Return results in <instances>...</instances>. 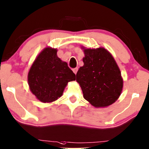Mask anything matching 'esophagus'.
Returning a JSON list of instances; mask_svg holds the SVG:
<instances>
[{
    "mask_svg": "<svg viewBox=\"0 0 149 149\" xmlns=\"http://www.w3.org/2000/svg\"><path fill=\"white\" fill-rule=\"evenodd\" d=\"M72 71H73V72H74L75 74H76L77 71H78V68H74L72 69Z\"/></svg>",
    "mask_w": 149,
    "mask_h": 149,
    "instance_id": "obj_1",
    "label": "esophagus"
}]
</instances>
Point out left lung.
I'll list each match as a JSON object with an SVG mask.
<instances>
[{"mask_svg": "<svg viewBox=\"0 0 149 149\" xmlns=\"http://www.w3.org/2000/svg\"><path fill=\"white\" fill-rule=\"evenodd\" d=\"M84 65L77 72V81L84 98L94 107H106L120 96L123 79L114 58L103 47L86 49L81 46Z\"/></svg>", "mask_w": 149, "mask_h": 149, "instance_id": "left-lung-1", "label": "left lung"}]
</instances>
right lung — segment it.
<instances>
[{
    "label": "right lung",
    "instance_id": "obj_1",
    "mask_svg": "<svg viewBox=\"0 0 149 149\" xmlns=\"http://www.w3.org/2000/svg\"><path fill=\"white\" fill-rule=\"evenodd\" d=\"M57 49L44 48L36 57L28 73L31 92L44 103L60 98L68 83L76 79L68 63L57 57Z\"/></svg>",
    "mask_w": 149,
    "mask_h": 149
}]
</instances>
